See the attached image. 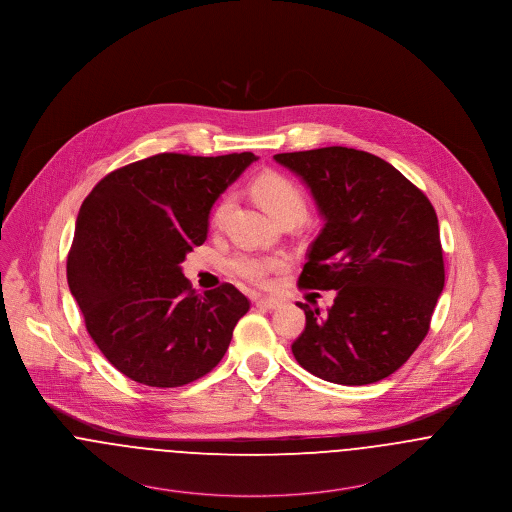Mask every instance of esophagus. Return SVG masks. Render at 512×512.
Instances as JSON below:
<instances>
[{
  "label": "esophagus",
  "mask_w": 512,
  "mask_h": 512,
  "mask_svg": "<svg viewBox=\"0 0 512 512\" xmlns=\"http://www.w3.org/2000/svg\"><path fill=\"white\" fill-rule=\"evenodd\" d=\"M255 305L259 309H276L280 305V301L274 300V298H259V300L255 301Z\"/></svg>",
  "instance_id": "1"
}]
</instances>
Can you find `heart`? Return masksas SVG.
<instances>
[{
	"label": "heart",
	"instance_id": "obj_1",
	"mask_svg": "<svg viewBox=\"0 0 512 512\" xmlns=\"http://www.w3.org/2000/svg\"><path fill=\"white\" fill-rule=\"evenodd\" d=\"M255 199L265 207L274 220L296 218L300 222L307 212V201L300 187L282 176V174H265L257 178L251 187ZM234 195H224L216 205L212 220L214 224H222L226 214L232 209ZM284 265L282 257H259L253 253H240L232 259V271L251 284H265L272 272Z\"/></svg>",
	"mask_w": 512,
	"mask_h": 512
}]
</instances>
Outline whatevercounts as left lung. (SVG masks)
<instances>
[{
  "mask_svg": "<svg viewBox=\"0 0 512 512\" xmlns=\"http://www.w3.org/2000/svg\"><path fill=\"white\" fill-rule=\"evenodd\" d=\"M274 160L309 187L325 226L300 288L336 290L327 313L298 303L292 344L303 369L336 385H369L416 352L445 286L439 222L420 189L383 158L346 147Z\"/></svg>",
  "mask_w": 512,
  "mask_h": 512,
  "instance_id": "1",
  "label": "left lung"
}]
</instances>
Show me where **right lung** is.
<instances>
[{"instance_id": "right-lung-1", "label": "right lung", "mask_w": 512, "mask_h": 512, "mask_svg": "<svg viewBox=\"0 0 512 512\" xmlns=\"http://www.w3.org/2000/svg\"><path fill=\"white\" fill-rule=\"evenodd\" d=\"M253 160L162 152L110 172L83 201L69 290L98 350L131 381L181 387L224 358L249 300L232 284L197 294L180 265L207 240L214 201Z\"/></svg>"}]
</instances>
